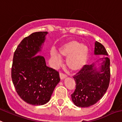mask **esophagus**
Masks as SVG:
<instances>
[{"mask_svg":"<svg viewBox=\"0 0 122 122\" xmlns=\"http://www.w3.org/2000/svg\"><path fill=\"white\" fill-rule=\"evenodd\" d=\"M59 77H60V79H61V80H63L66 78V75L63 74V73H61L60 74H59Z\"/></svg>","mask_w":122,"mask_h":122,"instance_id":"obj_1","label":"esophagus"}]
</instances>
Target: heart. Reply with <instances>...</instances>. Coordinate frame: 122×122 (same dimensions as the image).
I'll list each match as a JSON object with an SVG mask.
<instances>
[{"instance_id": "obj_1", "label": "heart", "mask_w": 122, "mask_h": 122, "mask_svg": "<svg viewBox=\"0 0 122 122\" xmlns=\"http://www.w3.org/2000/svg\"><path fill=\"white\" fill-rule=\"evenodd\" d=\"M51 58L56 66L61 63L59 56L66 59V66L72 71H78L86 64L90 55V48L86 44H81L76 41H70L61 46L59 49V54L55 50L50 52Z\"/></svg>"}]
</instances>
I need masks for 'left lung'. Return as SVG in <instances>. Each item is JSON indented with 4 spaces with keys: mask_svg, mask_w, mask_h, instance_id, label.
I'll return each mask as SVG.
<instances>
[{
    "mask_svg": "<svg viewBox=\"0 0 122 122\" xmlns=\"http://www.w3.org/2000/svg\"><path fill=\"white\" fill-rule=\"evenodd\" d=\"M95 55H104L97 61L99 63L85 65L74 80L76 89L71 95V99L75 105L86 108L93 105L105 95L110 83V59L105 48L100 42H95Z\"/></svg>",
    "mask_w": 122,
    "mask_h": 122,
    "instance_id": "obj_1",
    "label": "left lung"
}]
</instances>
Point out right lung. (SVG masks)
<instances>
[{
    "label": "right lung",
    "mask_w": 122,
    "mask_h": 122,
    "mask_svg": "<svg viewBox=\"0 0 122 122\" xmlns=\"http://www.w3.org/2000/svg\"><path fill=\"white\" fill-rule=\"evenodd\" d=\"M47 33L31 34L22 41L14 54L12 83L20 98L32 105L47 103L60 81L59 73L46 66L44 57L38 54Z\"/></svg>",
    "instance_id": "add662e5"
}]
</instances>
